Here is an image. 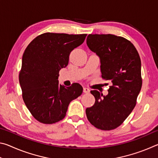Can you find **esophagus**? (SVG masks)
Here are the masks:
<instances>
[{
  "instance_id": "obj_1",
  "label": "esophagus",
  "mask_w": 158,
  "mask_h": 158,
  "mask_svg": "<svg viewBox=\"0 0 158 158\" xmlns=\"http://www.w3.org/2000/svg\"><path fill=\"white\" fill-rule=\"evenodd\" d=\"M90 92V90L88 89V88H85V87H84V93H89Z\"/></svg>"
}]
</instances>
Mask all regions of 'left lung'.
Segmentation results:
<instances>
[{
	"instance_id": "left-lung-1",
	"label": "left lung",
	"mask_w": 158,
	"mask_h": 158,
	"mask_svg": "<svg viewBox=\"0 0 158 158\" xmlns=\"http://www.w3.org/2000/svg\"><path fill=\"white\" fill-rule=\"evenodd\" d=\"M86 44L100 58L102 77L112 83L106 96L90 91L95 102L85 109L87 118L98 129L114 130L136 105L142 85L139 55L129 40L111 34H90Z\"/></svg>"
}]
</instances>
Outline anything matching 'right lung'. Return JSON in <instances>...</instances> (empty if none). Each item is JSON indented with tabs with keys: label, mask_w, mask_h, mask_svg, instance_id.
<instances>
[{
	"label": "right lung",
	"mask_w": 158,
	"mask_h": 158,
	"mask_svg": "<svg viewBox=\"0 0 158 158\" xmlns=\"http://www.w3.org/2000/svg\"><path fill=\"white\" fill-rule=\"evenodd\" d=\"M86 34L46 33L35 37L22 57L19 83L25 105L33 116L44 124L63 119L71 101L81 95L75 83L58 84L59 71L68 65L69 53L85 40Z\"/></svg>",
	"instance_id": "right-lung-1"
}]
</instances>
